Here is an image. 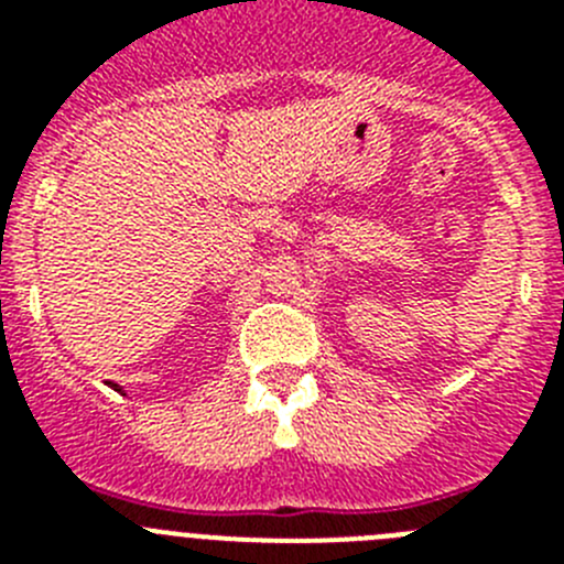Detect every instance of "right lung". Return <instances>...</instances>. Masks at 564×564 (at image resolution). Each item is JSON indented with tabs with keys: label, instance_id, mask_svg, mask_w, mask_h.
Listing matches in <instances>:
<instances>
[{
	"label": "right lung",
	"instance_id": "right-lung-1",
	"mask_svg": "<svg viewBox=\"0 0 564 564\" xmlns=\"http://www.w3.org/2000/svg\"><path fill=\"white\" fill-rule=\"evenodd\" d=\"M109 387H112V390H118V392H121V387H118V383H112V381H109Z\"/></svg>",
	"mask_w": 564,
	"mask_h": 564
}]
</instances>
